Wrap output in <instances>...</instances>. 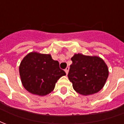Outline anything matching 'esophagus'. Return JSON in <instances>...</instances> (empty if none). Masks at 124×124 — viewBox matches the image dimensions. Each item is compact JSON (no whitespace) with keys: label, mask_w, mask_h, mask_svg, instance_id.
<instances>
[{"label":"esophagus","mask_w":124,"mask_h":124,"mask_svg":"<svg viewBox=\"0 0 124 124\" xmlns=\"http://www.w3.org/2000/svg\"><path fill=\"white\" fill-rule=\"evenodd\" d=\"M69 70V67H67L65 69V73H66V74H67V75L68 74Z\"/></svg>","instance_id":"1"}]
</instances>
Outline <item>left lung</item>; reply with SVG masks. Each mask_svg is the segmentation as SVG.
<instances>
[{"label": "left lung", "instance_id": "8db88e82", "mask_svg": "<svg viewBox=\"0 0 124 124\" xmlns=\"http://www.w3.org/2000/svg\"><path fill=\"white\" fill-rule=\"evenodd\" d=\"M73 63L68 73L74 90L83 95H89L100 91L108 77V67L96 56L75 54L71 58Z\"/></svg>", "mask_w": 124, "mask_h": 124}]
</instances>
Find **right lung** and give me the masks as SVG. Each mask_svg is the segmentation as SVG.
Returning a JSON list of instances; mask_svg holds the SVG:
<instances>
[{
  "label": "right lung",
  "instance_id": "add662e5",
  "mask_svg": "<svg viewBox=\"0 0 124 124\" xmlns=\"http://www.w3.org/2000/svg\"><path fill=\"white\" fill-rule=\"evenodd\" d=\"M19 71L24 88L39 96L49 94L59 78L66 75L58 61H54L49 54L36 52L30 53L22 59Z\"/></svg>",
  "mask_w": 124,
  "mask_h": 124
}]
</instances>
